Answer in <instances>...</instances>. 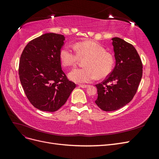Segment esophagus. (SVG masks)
Returning a JSON list of instances; mask_svg holds the SVG:
<instances>
[{
  "label": "esophagus",
  "mask_w": 159,
  "mask_h": 159,
  "mask_svg": "<svg viewBox=\"0 0 159 159\" xmlns=\"http://www.w3.org/2000/svg\"><path fill=\"white\" fill-rule=\"evenodd\" d=\"M79 85H80V87L82 88H88V85H83V84H80Z\"/></svg>",
  "instance_id": "obj_1"
}]
</instances>
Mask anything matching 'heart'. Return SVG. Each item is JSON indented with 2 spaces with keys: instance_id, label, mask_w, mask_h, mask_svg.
Masks as SVG:
<instances>
[{
  "instance_id": "b5f03b06",
  "label": "heart",
  "mask_w": 159,
  "mask_h": 159,
  "mask_svg": "<svg viewBox=\"0 0 159 159\" xmlns=\"http://www.w3.org/2000/svg\"><path fill=\"white\" fill-rule=\"evenodd\" d=\"M74 49L65 47L60 53L61 64L66 67L75 66L79 59L85 60L84 69H75L70 72L69 78L75 83H89L96 78H103L112 71L115 64V57L111 52L93 41L78 42Z\"/></svg>"
}]
</instances>
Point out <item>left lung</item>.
I'll return each instance as SVG.
<instances>
[{"mask_svg": "<svg viewBox=\"0 0 159 159\" xmlns=\"http://www.w3.org/2000/svg\"><path fill=\"white\" fill-rule=\"evenodd\" d=\"M115 66L98 89L96 105L105 111L124 107L135 95L143 75V64L134 47L117 37L113 38Z\"/></svg>", "mask_w": 159, "mask_h": 159, "instance_id": "8db88e82", "label": "left lung"}]
</instances>
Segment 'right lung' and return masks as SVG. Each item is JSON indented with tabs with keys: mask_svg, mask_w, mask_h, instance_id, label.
Returning a JSON list of instances; mask_svg holds the SVG:
<instances>
[{
	"mask_svg": "<svg viewBox=\"0 0 159 159\" xmlns=\"http://www.w3.org/2000/svg\"><path fill=\"white\" fill-rule=\"evenodd\" d=\"M64 40V35L44 34L28 42L20 56L18 74L23 89L33 106L44 111L58 110L75 88L61 70Z\"/></svg>",
	"mask_w": 159,
	"mask_h": 159,
	"instance_id": "obj_1",
	"label": "right lung"
}]
</instances>
